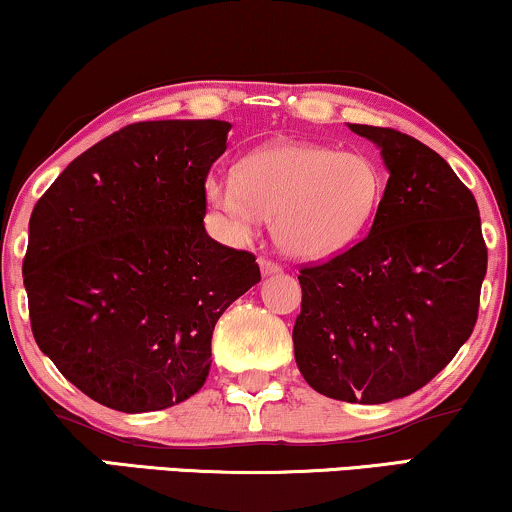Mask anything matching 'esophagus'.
Returning <instances> with one entry per match:
<instances>
[{"label":"esophagus","instance_id":"1","mask_svg":"<svg viewBox=\"0 0 512 512\" xmlns=\"http://www.w3.org/2000/svg\"><path fill=\"white\" fill-rule=\"evenodd\" d=\"M260 269L264 276H271V274H278L281 271V267L274 260H269V257H260Z\"/></svg>","mask_w":512,"mask_h":512}]
</instances>
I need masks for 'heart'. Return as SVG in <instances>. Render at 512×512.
I'll return each instance as SVG.
<instances>
[{
    "instance_id": "b5f03b06",
    "label": "heart",
    "mask_w": 512,
    "mask_h": 512,
    "mask_svg": "<svg viewBox=\"0 0 512 512\" xmlns=\"http://www.w3.org/2000/svg\"><path fill=\"white\" fill-rule=\"evenodd\" d=\"M383 170L366 153L278 141L245 155L234 181L210 177L205 198L238 238L260 219L293 260H326L357 243L383 200Z\"/></svg>"
}]
</instances>
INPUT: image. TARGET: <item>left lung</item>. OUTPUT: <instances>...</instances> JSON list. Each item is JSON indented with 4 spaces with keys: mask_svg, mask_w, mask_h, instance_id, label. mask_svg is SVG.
<instances>
[{
    "mask_svg": "<svg viewBox=\"0 0 512 512\" xmlns=\"http://www.w3.org/2000/svg\"><path fill=\"white\" fill-rule=\"evenodd\" d=\"M349 129L380 148L390 179L368 236L300 269L295 361L326 397L385 404L428 385L470 338L487 245L442 155L390 127Z\"/></svg>",
    "mask_w": 512,
    "mask_h": 512,
    "instance_id": "1",
    "label": "left lung"
}]
</instances>
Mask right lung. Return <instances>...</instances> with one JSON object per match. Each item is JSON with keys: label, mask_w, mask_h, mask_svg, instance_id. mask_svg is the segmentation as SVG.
Wrapping results in <instances>:
<instances>
[{"label": "right lung", "mask_w": 512, "mask_h": 512, "mask_svg": "<svg viewBox=\"0 0 512 512\" xmlns=\"http://www.w3.org/2000/svg\"><path fill=\"white\" fill-rule=\"evenodd\" d=\"M224 120L122 127L58 174L30 215L23 283L37 345L108 409L160 411L210 373L219 316L260 281L205 231Z\"/></svg>", "instance_id": "obj_1"}]
</instances>
